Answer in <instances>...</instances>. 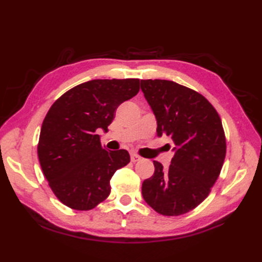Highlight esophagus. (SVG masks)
Instances as JSON below:
<instances>
[{"mask_svg": "<svg viewBox=\"0 0 262 262\" xmlns=\"http://www.w3.org/2000/svg\"><path fill=\"white\" fill-rule=\"evenodd\" d=\"M141 160V157H138L137 154H134V153H132L130 154V161L132 162H137V161H140Z\"/></svg>", "mask_w": 262, "mask_h": 262, "instance_id": "34e87169", "label": "esophagus"}]
</instances>
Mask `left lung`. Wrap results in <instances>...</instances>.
I'll use <instances>...</instances> for the list:
<instances>
[{
	"label": "left lung",
	"instance_id": "1",
	"mask_svg": "<svg viewBox=\"0 0 262 262\" xmlns=\"http://www.w3.org/2000/svg\"><path fill=\"white\" fill-rule=\"evenodd\" d=\"M141 89L157 119L158 137L171 140L174 153L168 169L153 161L155 171L143 181V198L159 214L188 213L208 196L223 166L221 118L202 94L173 81L141 80Z\"/></svg>",
	"mask_w": 262,
	"mask_h": 262
}]
</instances>
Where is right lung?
Returning <instances> with one entry per match:
<instances>
[{"mask_svg": "<svg viewBox=\"0 0 262 262\" xmlns=\"http://www.w3.org/2000/svg\"><path fill=\"white\" fill-rule=\"evenodd\" d=\"M138 91V79L91 80L65 92L48 110L38 158L49 187L64 205L89 210L109 196L111 177L130 158L126 149L107 151L98 133L108 132L118 105Z\"/></svg>", "mask_w": 262, "mask_h": 262, "instance_id": "1", "label": "right lung"}]
</instances>
